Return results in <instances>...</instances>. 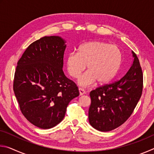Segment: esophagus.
Segmentation results:
<instances>
[{
	"label": "esophagus",
	"instance_id": "34e87169",
	"mask_svg": "<svg viewBox=\"0 0 154 154\" xmlns=\"http://www.w3.org/2000/svg\"><path fill=\"white\" fill-rule=\"evenodd\" d=\"M79 94L80 95H83V94H85V90L83 89V88H79Z\"/></svg>",
	"mask_w": 154,
	"mask_h": 154
}]
</instances>
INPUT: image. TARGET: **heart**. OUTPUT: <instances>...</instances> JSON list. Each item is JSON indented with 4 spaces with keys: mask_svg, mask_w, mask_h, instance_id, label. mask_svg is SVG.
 I'll use <instances>...</instances> for the list:
<instances>
[{
    "mask_svg": "<svg viewBox=\"0 0 154 154\" xmlns=\"http://www.w3.org/2000/svg\"><path fill=\"white\" fill-rule=\"evenodd\" d=\"M122 60V51L117 45L104 41H91L81 45L77 53L68 55L66 68L69 74L77 79L87 65L88 71L79 80L81 85H89L96 80L105 83L118 73Z\"/></svg>",
    "mask_w": 154,
    "mask_h": 154,
    "instance_id": "obj_1",
    "label": "heart"
}]
</instances>
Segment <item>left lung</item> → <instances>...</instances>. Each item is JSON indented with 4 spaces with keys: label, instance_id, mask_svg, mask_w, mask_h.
<instances>
[{
    "label": "left lung",
    "instance_id": "8db88e82",
    "mask_svg": "<svg viewBox=\"0 0 154 154\" xmlns=\"http://www.w3.org/2000/svg\"><path fill=\"white\" fill-rule=\"evenodd\" d=\"M133 64L121 79L101 85L90 93L89 122L101 132L120 126L133 113L141 96L143 75L139 60L132 51Z\"/></svg>",
    "mask_w": 154,
    "mask_h": 154
}]
</instances>
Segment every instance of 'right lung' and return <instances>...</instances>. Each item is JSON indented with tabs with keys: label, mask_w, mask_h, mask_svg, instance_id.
<instances>
[{
	"label": "right lung",
	"mask_w": 154,
	"mask_h": 154,
	"mask_svg": "<svg viewBox=\"0 0 154 154\" xmlns=\"http://www.w3.org/2000/svg\"><path fill=\"white\" fill-rule=\"evenodd\" d=\"M65 41L44 36L28 47L17 62L14 91L20 111L42 129L58 124L72 99L79 95L76 83L64 74Z\"/></svg>",
	"instance_id": "obj_1"
}]
</instances>
